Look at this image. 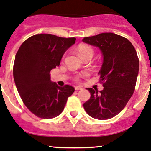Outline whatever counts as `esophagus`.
I'll return each mask as SVG.
<instances>
[{
  "label": "esophagus",
  "mask_w": 151,
  "mask_h": 151,
  "mask_svg": "<svg viewBox=\"0 0 151 151\" xmlns=\"http://www.w3.org/2000/svg\"><path fill=\"white\" fill-rule=\"evenodd\" d=\"M74 88H75L76 91H79V90H82V89H83V87H82V86H75Z\"/></svg>",
  "instance_id": "obj_1"
}]
</instances>
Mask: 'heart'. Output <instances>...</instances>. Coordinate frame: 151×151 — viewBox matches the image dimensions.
Masks as SVG:
<instances>
[{"label":"heart","instance_id":"1","mask_svg":"<svg viewBox=\"0 0 151 151\" xmlns=\"http://www.w3.org/2000/svg\"><path fill=\"white\" fill-rule=\"evenodd\" d=\"M77 52H78L79 55L82 58H85L86 56H93V50L91 46H88V45L81 44L78 46L77 48Z\"/></svg>","mask_w":151,"mask_h":151}]
</instances>
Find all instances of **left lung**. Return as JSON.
<instances>
[{"mask_svg":"<svg viewBox=\"0 0 151 151\" xmlns=\"http://www.w3.org/2000/svg\"><path fill=\"white\" fill-rule=\"evenodd\" d=\"M83 43L99 48L103 58L98 74L103 90L87 88L91 97L83 104L94 119H111L123 110L135 89L139 62L132 43L116 34L101 33L83 39Z\"/></svg>","mask_w":151,"mask_h":151,"instance_id":"8db88e82","label":"left lung"}]
</instances>
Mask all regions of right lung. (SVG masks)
<instances>
[{
    "label": "right lung",
    "mask_w": 151,
    "mask_h": 151,
    "mask_svg": "<svg viewBox=\"0 0 151 151\" xmlns=\"http://www.w3.org/2000/svg\"><path fill=\"white\" fill-rule=\"evenodd\" d=\"M75 37L37 34L25 40L14 58L13 77L19 94L28 109L38 117L52 119L63 111L74 87H60L51 81L50 71L59 66L64 53Z\"/></svg>",
    "instance_id": "obj_1"
}]
</instances>
